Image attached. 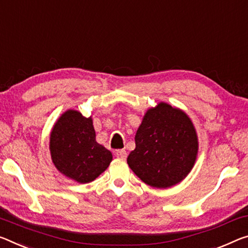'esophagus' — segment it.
<instances>
[{"instance_id":"1","label":"esophagus","mask_w":248,"mask_h":248,"mask_svg":"<svg viewBox=\"0 0 248 248\" xmlns=\"http://www.w3.org/2000/svg\"><path fill=\"white\" fill-rule=\"evenodd\" d=\"M115 155H116L117 158H119V159L127 158V151H125V150H117L115 152Z\"/></svg>"}]
</instances>
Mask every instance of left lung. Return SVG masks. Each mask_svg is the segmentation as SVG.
Wrapping results in <instances>:
<instances>
[{"mask_svg":"<svg viewBox=\"0 0 248 248\" xmlns=\"http://www.w3.org/2000/svg\"><path fill=\"white\" fill-rule=\"evenodd\" d=\"M135 140L128 166L141 181L156 188L171 187L186 179L198 156L193 123L183 110L167 103L147 110Z\"/></svg>","mask_w":248,"mask_h":248,"instance_id":"obj_1","label":"left lung"}]
</instances>
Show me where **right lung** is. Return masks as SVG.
I'll return each mask as SVG.
<instances>
[{
    "label": "right lung",
    "instance_id": "add662e5",
    "mask_svg": "<svg viewBox=\"0 0 248 248\" xmlns=\"http://www.w3.org/2000/svg\"><path fill=\"white\" fill-rule=\"evenodd\" d=\"M54 166L78 183L98 178L112 161L111 152L96 141L93 118L69 109L58 118L49 137Z\"/></svg>",
    "mask_w": 248,
    "mask_h": 248
}]
</instances>
